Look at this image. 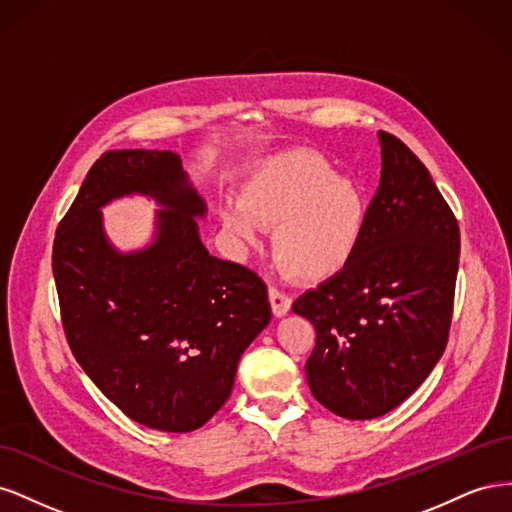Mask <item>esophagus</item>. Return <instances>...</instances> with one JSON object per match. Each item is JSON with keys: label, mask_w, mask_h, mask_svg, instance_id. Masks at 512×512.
Segmentation results:
<instances>
[{"label": "esophagus", "mask_w": 512, "mask_h": 512, "mask_svg": "<svg viewBox=\"0 0 512 512\" xmlns=\"http://www.w3.org/2000/svg\"><path fill=\"white\" fill-rule=\"evenodd\" d=\"M269 301H271V309H273V314H275L277 318H282V316H286V314L290 312L292 299L288 297V294H284L282 290H277V288H269Z\"/></svg>", "instance_id": "1"}]
</instances>
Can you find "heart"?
Masks as SVG:
<instances>
[{"label":"heart","instance_id":"b5f03b06","mask_svg":"<svg viewBox=\"0 0 512 512\" xmlns=\"http://www.w3.org/2000/svg\"><path fill=\"white\" fill-rule=\"evenodd\" d=\"M226 237L254 245L273 226L277 260L301 280H324L346 267L365 226L363 194L316 153H286L262 164L243 185L239 205L220 211Z\"/></svg>","mask_w":512,"mask_h":512}]
</instances>
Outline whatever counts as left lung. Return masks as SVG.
<instances>
[{
    "instance_id": "8db88e82",
    "label": "left lung",
    "mask_w": 512,
    "mask_h": 512,
    "mask_svg": "<svg viewBox=\"0 0 512 512\" xmlns=\"http://www.w3.org/2000/svg\"><path fill=\"white\" fill-rule=\"evenodd\" d=\"M382 175L359 245L292 303L316 329L305 363L312 395L337 416L367 421L397 408L436 367L451 329L459 226L429 170L378 132Z\"/></svg>"
}]
</instances>
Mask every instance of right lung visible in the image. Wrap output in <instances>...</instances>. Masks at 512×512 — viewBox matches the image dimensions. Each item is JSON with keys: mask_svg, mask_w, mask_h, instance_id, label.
Masks as SVG:
<instances>
[{"mask_svg": "<svg viewBox=\"0 0 512 512\" xmlns=\"http://www.w3.org/2000/svg\"><path fill=\"white\" fill-rule=\"evenodd\" d=\"M156 199L149 246L121 253L101 207ZM207 205L173 151H106L91 166L53 243L61 322L74 359L132 421L185 433L230 397L241 354L271 322L267 286L200 241Z\"/></svg>", "mask_w": 512, "mask_h": 512, "instance_id": "obj_1", "label": "right lung"}]
</instances>
